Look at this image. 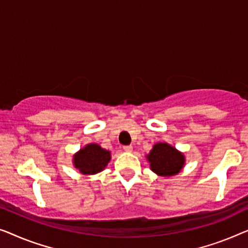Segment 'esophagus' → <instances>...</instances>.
<instances>
[{"mask_svg": "<svg viewBox=\"0 0 248 248\" xmlns=\"http://www.w3.org/2000/svg\"><path fill=\"white\" fill-rule=\"evenodd\" d=\"M124 151L127 152V153H131L132 152V146H124Z\"/></svg>", "mask_w": 248, "mask_h": 248, "instance_id": "esophagus-1", "label": "esophagus"}]
</instances>
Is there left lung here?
Listing matches in <instances>:
<instances>
[{"label": "left lung", "mask_w": 248, "mask_h": 248, "mask_svg": "<svg viewBox=\"0 0 248 248\" xmlns=\"http://www.w3.org/2000/svg\"><path fill=\"white\" fill-rule=\"evenodd\" d=\"M146 158L153 172L164 177L176 175L186 165L183 153L167 142H156Z\"/></svg>", "instance_id": "1"}]
</instances>
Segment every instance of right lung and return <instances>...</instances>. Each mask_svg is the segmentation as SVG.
<instances>
[{"label": "right lung", "instance_id": "1", "mask_svg": "<svg viewBox=\"0 0 248 248\" xmlns=\"http://www.w3.org/2000/svg\"><path fill=\"white\" fill-rule=\"evenodd\" d=\"M111 159V152L101 147L100 145L91 144L76 152L73 156V165L81 174L93 175L106 169Z\"/></svg>", "mask_w": 248, "mask_h": 248}]
</instances>
